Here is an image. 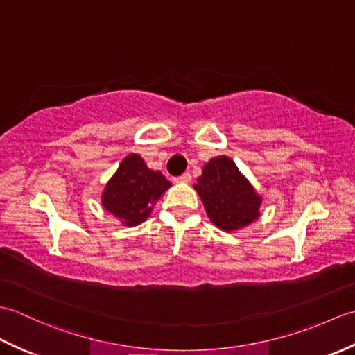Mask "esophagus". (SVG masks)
Masks as SVG:
<instances>
[{"mask_svg": "<svg viewBox=\"0 0 355 355\" xmlns=\"http://www.w3.org/2000/svg\"><path fill=\"white\" fill-rule=\"evenodd\" d=\"M191 180H192L191 173L189 172H184V173H182V175L177 178V182L178 183H191Z\"/></svg>", "mask_w": 355, "mask_h": 355, "instance_id": "obj_1", "label": "esophagus"}]
</instances>
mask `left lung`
I'll list each match as a JSON object with an SVG mask.
<instances>
[{"mask_svg":"<svg viewBox=\"0 0 355 355\" xmlns=\"http://www.w3.org/2000/svg\"><path fill=\"white\" fill-rule=\"evenodd\" d=\"M193 189L198 192L209 220L224 232L244 229L261 216L262 197L229 157L209 160Z\"/></svg>","mask_w":355,"mask_h":355,"instance_id":"left-lung-1","label":"left lung"}]
</instances>
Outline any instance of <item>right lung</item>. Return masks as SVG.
<instances>
[{
  "mask_svg": "<svg viewBox=\"0 0 355 355\" xmlns=\"http://www.w3.org/2000/svg\"><path fill=\"white\" fill-rule=\"evenodd\" d=\"M172 184L160 171L149 169L139 154L126 155L102 192L103 209L126 227H134L153 212Z\"/></svg>",
  "mask_w": 355,
  "mask_h": 355,
  "instance_id": "1",
  "label": "right lung"
}]
</instances>
